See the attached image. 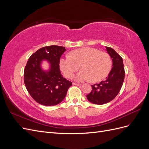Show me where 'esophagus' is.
I'll list each match as a JSON object with an SVG mask.
<instances>
[{"instance_id":"34e87169","label":"esophagus","mask_w":149,"mask_h":149,"mask_svg":"<svg viewBox=\"0 0 149 149\" xmlns=\"http://www.w3.org/2000/svg\"><path fill=\"white\" fill-rule=\"evenodd\" d=\"M73 85H76V86H81V84H79V83H73Z\"/></svg>"}]
</instances>
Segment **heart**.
Returning <instances> with one entry per match:
<instances>
[{
  "mask_svg": "<svg viewBox=\"0 0 149 149\" xmlns=\"http://www.w3.org/2000/svg\"><path fill=\"white\" fill-rule=\"evenodd\" d=\"M80 65L82 70L76 74L73 79L78 82L91 80L97 82L106 78L112 67L109 54L101 52L97 49L85 47L71 52V56L66 55L60 61L61 71L67 78H70Z\"/></svg>",
  "mask_w": 149,
  "mask_h": 149,
  "instance_id": "1",
  "label": "heart"
}]
</instances>
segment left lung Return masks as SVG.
Returning <instances> with one entry per match:
<instances>
[{
  "instance_id": "1",
  "label": "left lung",
  "mask_w": 149,
  "mask_h": 149,
  "mask_svg": "<svg viewBox=\"0 0 149 149\" xmlns=\"http://www.w3.org/2000/svg\"><path fill=\"white\" fill-rule=\"evenodd\" d=\"M112 58V68L104 81L92 85V91L86 96L88 100L95 104H104L113 100L123 86L125 71L123 58L114 49L106 47Z\"/></svg>"
}]
</instances>
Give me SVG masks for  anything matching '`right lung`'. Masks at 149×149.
I'll return each mask as SVG.
<instances>
[{
    "mask_svg": "<svg viewBox=\"0 0 149 149\" xmlns=\"http://www.w3.org/2000/svg\"><path fill=\"white\" fill-rule=\"evenodd\" d=\"M65 47L52 45L43 47L34 53L26 63L24 83L33 100L43 106H55L64 100L72 82L64 78L60 70V60ZM43 61L49 63V69L41 67Z\"/></svg>",
    "mask_w": 149,
    "mask_h": 149,
    "instance_id": "add662e5",
    "label": "right lung"
}]
</instances>
